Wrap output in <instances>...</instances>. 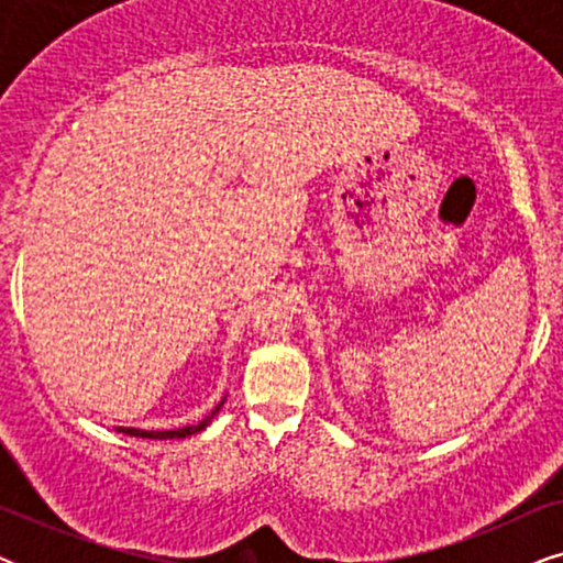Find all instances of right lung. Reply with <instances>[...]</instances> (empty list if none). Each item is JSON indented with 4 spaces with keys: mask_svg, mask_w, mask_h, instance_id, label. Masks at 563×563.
I'll list each match as a JSON object with an SVG mask.
<instances>
[{
    "mask_svg": "<svg viewBox=\"0 0 563 563\" xmlns=\"http://www.w3.org/2000/svg\"><path fill=\"white\" fill-rule=\"evenodd\" d=\"M225 405V397L220 399L218 405H214V410L207 415L205 420H199L197 426H184V428H176V430H141V428H118V433H125V435H135V438H156V441H168V438H187V435H195L199 430H205L210 426L214 415L220 412V407Z\"/></svg>",
    "mask_w": 563,
    "mask_h": 563,
    "instance_id": "right-lung-1",
    "label": "right lung"
}]
</instances>
